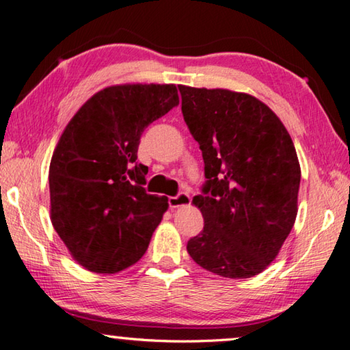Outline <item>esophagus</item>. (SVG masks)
Returning a JSON list of instances; mask_svg holds the SVG:
<instances>
[{
  "mask_svg": "<svg viewBox=\"0 0 350 350\" xmlns=\"http://www.w3.org/2000/svg\"><path fill=\"white\" fill-rule=\"evenodd\" d=\"M187 204H191V197H189V193L186 192H180L176 197L169 198V206L172 209L181 208V206H187Z\"/></svg>",
  "mask_w": 350,
  "mask_h": 350,
  "instance_id": "34e87169",
  "label": "esophagus"
}]
</instances>
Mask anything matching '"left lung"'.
I'll list each match as a JSON object with an SVG mask.
<instances>
[{
    "label": "left lung",
    "mask_w": 350,
    "mask_h": 350,
    "mask_svg": "<svg viewBox=\"0 0 350 350\" xmlns=\"http://www.w3.org/2000/svg\"><path fill=\"white\" fill-rule=\"evenodd\" d=\"M178 88L206 176L203 192L192 200L204 228L189 240L187 253L217 276L253 278L276 259L295 225L301 165L293 141L254 96Z\"/></svg>",
    "instance_id": "8db88e82"
}]
</instances>
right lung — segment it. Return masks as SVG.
<instances>
[{"label": "right lung", "instance_id": "obj_1", "mask_svg": "<svg viewBox=\"0 0 350 350\" xmlns=\"http://www.w3.org/2000/svg\"><path fill=\"white\" fill-rule=\"evenodd\" d=\"M180 97L174 83H124L97 91L63 130L49 165L51 221L72 259L114 274L141 259L167 211L146 192L137 164L142 131Z\"/></svg>", "mask_w": 350, "mask_h": 350}]
</instances>
